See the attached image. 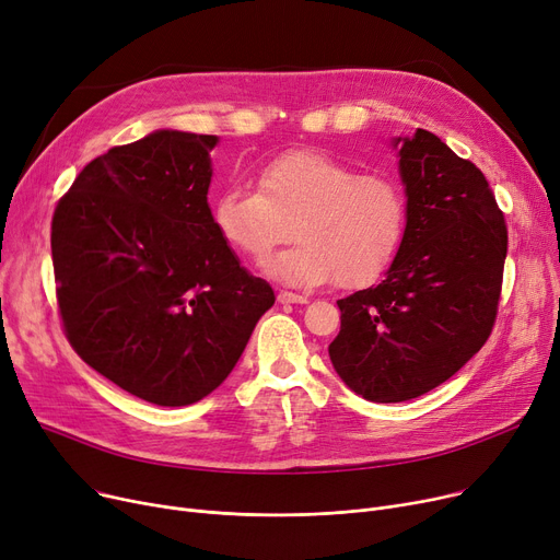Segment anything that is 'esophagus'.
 Returning <instances> with one entry per match:
<instances>
[{"mask_svg": "<svg viewBox=\"0 0 560 560\" xmlns=\"http://www.w3.org/2000/svg\"><path fill=\"white\" fill-rule=\"evenodd\" d=\"M277 300H279V304H308V298L295 295V292H288V290H281Z\"/></svg>", "mask_w": 560, "mask_h": 560, "instance_id": "esophagus-1", "label": "esophagus"}]
</instances>
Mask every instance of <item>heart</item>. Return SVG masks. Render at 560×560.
<instances>
[{
	"label": "heart",
	"instance_id": "1",
	"mask_svg": "<svg viewBox=\"0 0 560 560\" xmlns=\"http://www.w3.org/2000/svg\"><path fill=\"white\" fill-rule=\"evenodd\" d=\"M406 195L390 174L365 172L322 152H285L258 172V190L233 186L213 201L220 238L262 260L292 233L298 245L265 270L298 288L336 279L359 288L384 272L406 231Z\"/></svg>",
	"mask_w": 560,
	"mask_h": 560
}]
</instances>
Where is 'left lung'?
<instances>
[{
	"instance_id": "8db88e82",
	"label": "left lung",
	"mask_w": 560,
	"mask_h": 560,
	"mask_svg": "<svg viewBox=\"0 0 560 560\" xmlns=\"http://www.w3.org/2000/svg\"><path fill=\"white\" fill-rule=\"evenodd\" d=\"M406 231L381 283L338 300L334 370L368 401L416 399L488 340L506 260V222L483 172L435 133L393 138Z\"/></svg>"
}]
</instances>
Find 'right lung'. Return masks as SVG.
I'll use <instances>...</instances> for the list:
<instances>
[{"label": "right lung", "mask_w": 560, "mask_h": 560, "mask_svg": "<svg viewBox=\"0 0 560 560\" xmlns=\"http://www.w3.org/2000/svg\"><path fill=\"white\" fill-rule=\"evenodd\" d=\"M218 136L159 129L88 163L51 220L63 327L122 390L188 406L238 363L268 281L241 268L209 206Z\"/></svg>", "instance_id": "add662e5"}]
</instances>
